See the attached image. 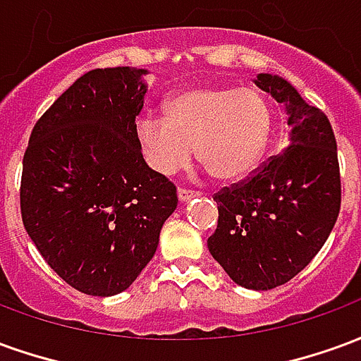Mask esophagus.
<instances>
[{
  "label": "esophagus",
  "instance_id": "obj_1",
  "mask_svg": "<svg viewBox=\"0 0 361 361\" xmlns=\"http://www.w3.org/2000/svg\"><path fill=\"white\" fill-rule=\"evenodd\" d=\"M197 195H199L197 191H189V189H178V199H180L181 203H188V201H191V199Z\"/></svg>",
  "mask_w": 361,
  "mask_h": 361
}]
</instances>
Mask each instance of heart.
I'll use <instances>...</instances> for the list:
<instances>
[{
	"mask_svg": "<svg viewBox=\"0 0 361 361\" xmlns=\"http://www.w3.org/2000/svg\"><path fill=\"white\" fill-rule=\"evenodd\" d=\"M135 135L147 164L162 176L199 162L220 181L247 178L272 135V108L257 89L191 87L170 96L164 119L142 116Z\"/></svg>",
	"mask_w": 361,
	"mask_h": 361,
	"instance_id": "heart-1",
	"label": "heart"
}]
</instances>
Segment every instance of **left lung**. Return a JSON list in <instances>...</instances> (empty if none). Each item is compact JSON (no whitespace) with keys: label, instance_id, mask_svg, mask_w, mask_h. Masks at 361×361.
<instances>
[{"label":"left lung","instance_id":"left-lung-1","mask_svg":"<svg viewBox=\"0 0 361 361\" xmlns=\"http://www.w3.org/2000/svg\"><path fill=\"white\" fill-rule=\"evenodd\" d=\"M253 82L284 104L288 147L251 180L214 195L219 224L209 251L235 284L271 290L310 265L341 211V172L333 127L279 75Z\"/></svg>","mask_w":361,"mask_h":361}]
</instances>
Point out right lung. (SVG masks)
I'll use <instances>...</instances> for the list:
<instances>
[{
	"instance_id": "1",
	"label": "right lung",
	"mask_w": 361,
	"mask_h": 361,
	"mask_svg": "<svg viewBox=\"0 0 361 361\" xmlns=\"http://www.w3.org/2000/svg\"><path fill=\"white\" fill-rule=\"evenodd\" d=\"M147 69H92L36 121L23 158L20 214L44 261L69 286L116 295L154 257L178 207L135 135Z\"/></svg>"
}]
</instances>
